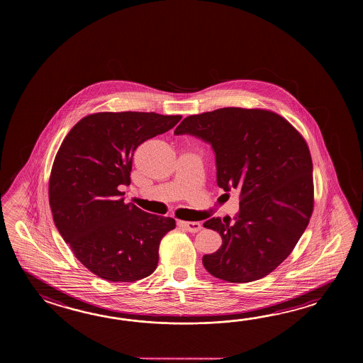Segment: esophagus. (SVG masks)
<instances>
[{
	"instance_id": "obj_1",
	"label": "esophagus",
	"mask_w": 363,
	"mask_h": 363,
	"mask_svg": "<svg viewBox=\"0 0 363 363\" xmlns=\"http://www.w3.org/2000/svg\"><path fill=\"white\" fill-rule=\"evenodd\" d=\"M179 225L184 228L185 231L189 232H199L202 228V225L199 222H179Z\"/></svg>"
}]
</instances>
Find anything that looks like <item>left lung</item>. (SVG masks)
Segmentation results:
<instances>
[{
  "label": "left lung",
  "mask_w": 363,
  "mask_h": 363,
  "mask_svg": "<svg viewBox=\"0 0 363 363\" xmlns=\"http://www.w3.org/2000/svg\"><path fill=\"white\" fill-rule=\"evenodd\" d=\"M175 135L208 143L216 183L238 189L240 210L211 218L203 227L222 236V247L202 263L228 283L264 278L292 253L314 206L313 162L301 133L283 116L262 108H223L189 116Z\"/></svg>",
  "instance_id": "1"
}]
</instances>
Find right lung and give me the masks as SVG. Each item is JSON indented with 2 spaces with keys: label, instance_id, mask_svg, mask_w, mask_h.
I'll use <instances>...</instances> for the list:
<instances>
[{
  "label": "right lung",
  "instance_id": "right-lung-1",
  "mask_svg": "<svg viewBox=\"0 0 363 363\" xmlns=\"http://www.w3.org/2000/svg\"><path fill=\"white\" fill-rule=\"evenodd\" d=\"M182 116L96 113L62 141L49 179L55 227L88 270L108 281L147 278L158 264L163 236L175 219L124 203L132 158L140 144L175 127Z\"/></svg>",
  "mask_w": 363,
  "mask_h": 363
}]
</instances>
